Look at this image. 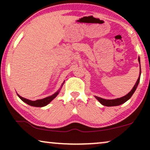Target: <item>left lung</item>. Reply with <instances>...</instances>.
<instances>
[{
	"mask_svg": "<svg viewBox=\"0 0 150 150\" xmlns=\"http://www.w3.org/2000/svg\"><path fill=\"white\" fill-rule=\"evenodd\" d=\"M138 60H139V64H140V58H139V57ZM141 74V65H140V72H139V76L138 80L137 81L134 86L132 88V89L131 90V91L129 92V93L127 94V95L124 96V97H122L120 98H117V99H114V100H106V99H103V98L98 97V96H95L96 98L100 102V103L102 104V105L106 106H119V105H121V104L125 103V102H126L127 100H128L131 97H132L133 93H134L135 90H136L137 86H138V85H139V81H140Z\"/></svg>",
	"mask_w": 150,
	"mask_h": 150,
	"instance_id": "1",
	"label": "left lung"
}]
</instances>
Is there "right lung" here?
I'll use <instances>...</instances> for the list:
<instances>
[{
    "mask_svg": "<svg viewBox=\"0 0 150 150\" xmlns=\"http://www.w3.org/2000/svg\"><path fill=\"white\" fill-rule=\"evenodd\" d=\"M63 84H64V83L62 84V85H61V87H62ZM61 89H59L58 91L56 92V93H54L52 96L45 98H44V99L37 100H35V101H32V100H29L28 99H26V98L21 97V96L18 95V97H19L20 99L22 100V101H23L24 102H25V103H26L27 104H28V105L32 106H36V107H43V106H46L47 104H48L51 101H52L53 99H54V98L57 97V96L59 94Z\"/></svg>",
    "mask_w": 150,
    "mask_h": 150,
    "instance_id": "1",
    "label": "right lung"
}]
</instances>
